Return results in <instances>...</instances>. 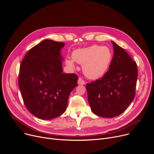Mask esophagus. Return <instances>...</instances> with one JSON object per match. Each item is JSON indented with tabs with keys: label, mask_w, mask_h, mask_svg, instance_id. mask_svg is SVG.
<instances>
[{
	"label": "esophagus",
	"mask_w": 154,
	"mask_h": 154,
	"mask_svg": "<svg viewBox=\"0 0 154 154\" xmlns=\"http://www.w3.org/2000/svg\"><path fill=\"white\" fill-rule=\"evenodd\" d=\"M78 84L79 85H84L85 84V82L82 79V78H79L78 80Z\"/></svg>",
	"instance_id": "34e87169"
}]
</instances>
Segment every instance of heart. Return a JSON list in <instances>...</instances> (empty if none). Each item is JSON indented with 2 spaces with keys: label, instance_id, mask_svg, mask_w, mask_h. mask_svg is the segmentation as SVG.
I'll return each mask as SVG.
<instances>
[{
  "label": "heart",
  "instance_id": "heart-1",
  "mask_svg": "<svg viewBox=\"0 0 154 154\" xmlns=\"http://www.w3.org/2000/svg\"><path fill=\"white\" fill-rule=\"evenodd\" d=\"M72 59L67 58L66 63L71 68L75 67L74 61L82 65L85 75L91 79L102 77L109 68L113 58V53L107 46L94 45L78 48L72 52Z\"/></svg>",
  "mask_w": 154,
  "mask_h": 154
}]
</instances>
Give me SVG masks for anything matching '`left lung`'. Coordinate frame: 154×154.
<instances>
[{
    "mask_svg": "<svg viewBox=\"0 0 154 154\" xmlns=\"http://www.w3.org/2000/svg\"><path fill=\"white\" fill-rule=\"evenodd\" d=\"M114 56L109 70L100 79L86 85L88 100L95 115L106 118L119 116L135 97L136 62L123 48L111 41Z\"/></svg>",
    "mask_w": 154,
    "mask_h": 154,
    "instance_id": "1",
    "label": "left lung"
}]
</instances>
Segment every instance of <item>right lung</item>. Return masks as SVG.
<instances>
[{"instance_id": "add662e5", "label": "right lung", "mask_w": 154, "mask_h": 154, "mask_svg": "<svg viewBox=\"0 0 154 154\" xmlns=\"http://www.w3.org/2000/svg\"><path fill=\"white\" fill-rule=\"evenodd\" d=\"M65 43L45 39L29 51L20 64L19 87L28 110L36 117L51 120L66 110L78 77L64 74L61 50Z\"/></svg>"}]
</instances>
